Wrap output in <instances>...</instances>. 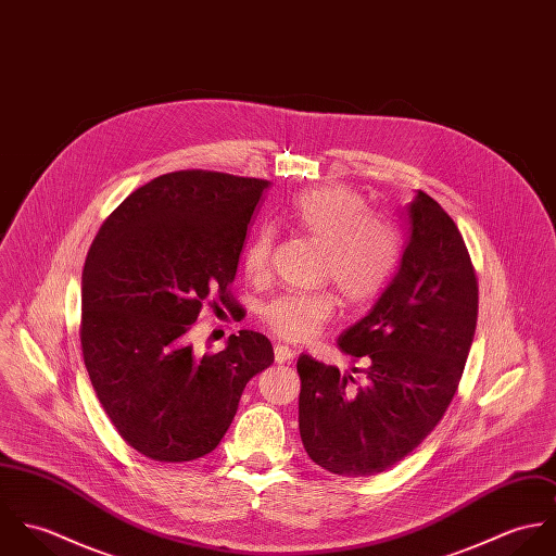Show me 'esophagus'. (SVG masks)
<instances>
[{"label": "esophagus", "instance_id": "obj_1", "mask_svg": "<svg viewBox=\"0 0 556 556\" xmlns=\"http://www.w3.org/2000/svg\"><path fill=\"white\" fill-rule=\"evenodd\" d=\"M293 351L289 349V346H285V344H276L274 346V357H276V362L278 364H285V362H291L293 359Z\"/></svg>", "mask_w": 556, "mask_h": 556}]
</instances>
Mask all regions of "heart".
<instances>
[{"label":"heart","mask_w":556,"mask_h":556,"mask_svg":"<svg viewBox=\"0 0 556 556\" xmlns=\"http://www.w3.org/2000/svg\"><path fill=\"white\" fill-rule=\"evenodd\" d=\"M285 220L323 243L320 274L338 287L346 304H368L388 287L400 258V238L390 220L368 214L359 192L346 186L304 190L289 203ZM271 250V229H258L245 243L243 269L250 278L267 274ZM336 306L331 291H291L267 302L263 318L280 338L306 342L333 317Z\"/></svg>","instance_id":"obj_1"}]
</instances>
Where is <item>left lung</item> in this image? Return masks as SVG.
I'll list each match as a JSON object with an SVG mask.
<instances>
[{
    "mask_svg": "<svg viewBox=\"0 0 556 556\" xmlns=\"http://www.w3.org/2000/svg\"><path fill=\"white\" fill-rule=\"evenodd\" d=\"M397 271L368 313L340 338L364 383L302 355L300 434L329 473L377 476L408 456L441 421L473 344L477 274L452 216L417 190L404 207Z\"/></svg>",
    "mask_w": 556,
    "mask_h": 556,
    "instance_id": "8db88e82",
    "label": "left lung"
}]
</instances>
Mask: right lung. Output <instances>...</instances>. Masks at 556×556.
Here are the masks:
<instances>
[{
    "label": "right lung",
    "instance_id": "right-lung-1",
    "mask_svg": "<svg viewBox=\"0 0 556 556\" xmlns=\"http://www.w3.org/2000/svg\"><path fill=\"white\" fill-rule=\"evenodd\" d=\"M267 179L188 168L128 194L102 223L80 282V349L119 437L159 463L214 452L245 383L271 366V342L229 336L194 355L188 333L205 302L233 300L239 254Z\"/></svg>",
    "mask_w": 556,
    "mask_h": 556
}]
</instances>
